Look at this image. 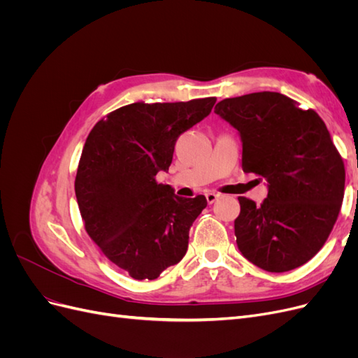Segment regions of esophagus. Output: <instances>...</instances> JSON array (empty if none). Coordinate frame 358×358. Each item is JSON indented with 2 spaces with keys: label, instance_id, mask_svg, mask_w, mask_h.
Instances as JSON below:
<instances>
[{
  "label": "esophagus",
  "instance_id": "obj_1",
  "mask_svg": "<svg viewBox=\"0 0 358 358\" xmlns=\"http://www.w3.org/2000/svg\"><path fill=\"white\" fill-rule=\"evenodd\" d=\"M221 197V194H218V192H208L206 194V200H208V203L209 204H212V203H215L216 200H218Z\"/></svg>",
  "mask_w": 358,
  "mask_h": 358
}]
</instances>
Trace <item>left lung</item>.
Listing matches in <instances>:
<instances>
[{"label":"left lung","mask_w":358,"mask_h":358,"mask_svg":"<svg viewBox=\"0 0 358 358\" xmlns=\"http://www.w3.org/2000/svg\"><path fill=\"white\" fill-rule=\"evenodd\" d=\"M215 113L239 131L242 169L267 183L262 204L239 197L237 248L257 267L280 273L308 263L338 220L343 161L317 112L279 92L225 99Z\"/></svg>","instance_id":"8db88e82"}]
</instances>
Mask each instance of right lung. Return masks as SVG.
Masks as SVG:
<instances>
[{
  "label": "right lung",
  "instance_id": "1",
  "mask_svg": "<svg viewBox=\"0 0 358 358\" xmlns=\"http://www.w3.org/2000/svg\"><path fill=\"white\" fill-rule=\"evenodd\" d=\"M215 101L128 104L86 138L74 180L85 229L137 280L157 279L180 262L191 225L208 206L204 196L179 197L155 176L169 171L178 137L203 121Z\"/></svg>",
  "mask_w": 358,
  "mask_h": 358
}]
</instances>
